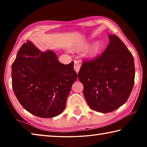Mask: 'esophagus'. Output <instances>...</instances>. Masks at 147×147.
I'll return each mask as SVG.
<instances>
[{
  "label": "esophagus",
  "mask_w": 147,
  "mask_h": 147,
  "mask_svg": "<svg viewBox=\"0 0 147 147\" xmlns=\"http://www.w3.org/2000/svg\"><path fill=\"white\" fill-rule=\"evenodd\" d=\"M80 68V63H79V61L75 60L74 62V69L77 73H78Z\"/></svg>",
  "instance_id": "34e87169"
}]
</instances>
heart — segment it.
I'll return each instance as SVG.
<instances>
[{"mask_svg":"<svg viewBox=\"0 0 147 147\" xmlns=\"http://www.w3.org/2000/svg\"><path fill=\"white\" fill-rule=\"evenodd\" d=\"M84 46H86V45ZM100 49L101 45L100 42H96V43L92 45L88 49V51H87V54L90 57L95 56L99 53V52L100 51Z\"/></svg>","mask_w":147,"mask_h":147,"instance_id":"heart-1","label":"heart"}]
</instances>
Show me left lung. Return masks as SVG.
Segmentation results:
<instances>
[{"instance_id": "8db88e82", "label": "left lung", "mask_w": 147, "mask_h": 147, "mask_svg": "<svg viewBox=\"0 0 147 147\" xmlns=\"http://www.w3.org/2000/svg\"><path fill=\"white\" fill-rule=\"evenodd\" d=\"M100 55L84 59L78 76L87 103L93 110L108 113L126 102L135 79L134 57L116 35Z\"/></svg>"}]
</instances>
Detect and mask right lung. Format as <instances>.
Instances as JSON below:
<instances>
[{"mask_svg": "<svg viewBox=\"0 0 147 147\" xmlns=\"http://www.w3.org/2000/svg\"><path fill=\"white\" fill-rule=\"evenodd\" d=\"M74 62L64 65L51 51L41 52L30 41L19 49L11 65L12 88L17 100L33 115L42 118L58 115L77 73Z\"/></svg>", "mask_w": 147, "mask_h": 147, "instance_id": "add662e5", "label": "right lung"}]
</instances>
